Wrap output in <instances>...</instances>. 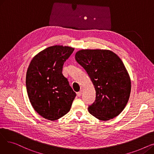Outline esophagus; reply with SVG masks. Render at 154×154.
Instances as JSON below:
<instances>
[{
    "label": "esophagus",
    "instance_id": "1",
    "mask_svg": "<svg viewBox=\"0 0 154 154\" xmlns=\"http://www.w3.org/2000/svg\"><path fill=\"white\" fill-rule=\"evenodd\" d=\"M82 90H80L79 92H77V95L79 97H80V96H81V95H82Z\"/></svg>",
    "mask_w": 154,
    "mask_h": 154
}]
</instances>
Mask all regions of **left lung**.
Masks as SVG:
<instances>
[{
    "instance_id": "8db88e82",
    "label": "left lung",
    "mask_w": 154,
    "mask_h": 154,
    "mask_svg": "<svg viewBox=\"0 0 154 154\" xmlns=\"http://www.w3.org/2000/svg\"><path fill=\"white\" fill-rule=\"evenodd\" d=\"M75 60L86 70L96 92L90 114L107 121L118 116L125 107L131 91V80L123 62L109 50L82 49Z\"/></svg>"
}]
</instances>
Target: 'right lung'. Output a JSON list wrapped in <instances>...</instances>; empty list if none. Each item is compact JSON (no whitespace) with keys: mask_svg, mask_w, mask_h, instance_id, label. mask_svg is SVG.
I'll list each match as a JSON object with an SVG mask.
<instances>
[{"mask_svg":"<svg viewBox=\"0 0 154 154\" xmlns=\"http://www.w3.org/2000/svg\"><path fill=\"white\" fill-rule=\"evenodd\" d=\"M74 48L54 45L37 54L26 74V88L32 107L42 117L56 120L69 112L76 94L62 74L64 62Z\"/></svg>","mask_w":154,"mask_h":154,"instance_id":"add662e5","label":"right lung"}]
</instances>
